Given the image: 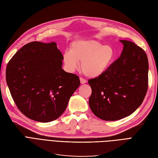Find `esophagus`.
Instances as JSON below:
<instances>
[{"label": "esophagus", "mask_w": 158, "mask_h": 158, "mask_svg": "<svg viewBox=\"0 0 158 158\" xmlns=\"http://www.w3.org/2000/svg\"><path fill=\"white\" fill-rule=\"evenodd\" d=\"M80 80L81 84H85V83H86V82H87L86 80H85L84 78H82V77L80 78Z\"/></svg>", "instance_id": "34e87169"}]
</instances>
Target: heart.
I'll use <instances>...</instances> for the list:
<instances>
[{
    "mask_svg": "<svg viewBox=\"0 0 158 158\" xmlns=\"http://www.w3.org/2000/svg\"><path fill=\"white\" fill-rule=\"evenodd\" d=\"M114 57L111 46L98 41H78L73 43L70 51L64 52L63 60L69 70H74L80 63L85 75L97 77L107 70Z\"/></svg>",
    "mask_w": 158,
    "mask_h": 158,
    "instance_id": "1",
    "label": "heart"
}]
</instances>
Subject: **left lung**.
Segmentation results:
<instances>
[{"instance_id": "1", "label": "left lung", "mask_w": 158, "mask_h": 158, "mask_svg": "<svg viewBox=\"0 0 158 158\" xmlns=\"http://www.w3.org/2000/svg\"><path fill=\"white\" fill-rule=\"evenodd\" d=\"M121 55L103 74L89 79V106L105 121L128 117L140 106L148 88V60L144 49L133 42L120 40Z\"/></svg>"}]
</instances>
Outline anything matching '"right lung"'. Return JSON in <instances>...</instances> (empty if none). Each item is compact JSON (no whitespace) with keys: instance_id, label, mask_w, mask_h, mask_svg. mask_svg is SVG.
<instances>
[{"instance_id":"obj_1","label":"right lung","mask_w":158,"mask_h":158,"mask_svg":"<svg viewBox=\"0 0 158 158\" xmlns=\"http://www.w3.org/2000/svg\"><path fill=\"white\" fill-rule=\"evenodd\" d=\"M56 43L33 41L18 50L6 66V78L18 109L33 121L58 118L80 84L78 76L62 69Z\"/></svg>"}]
</instances>
